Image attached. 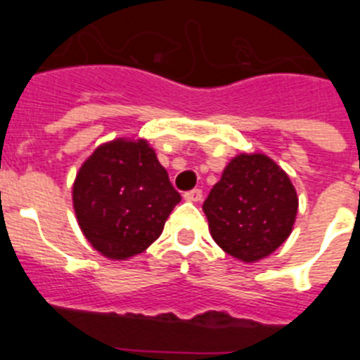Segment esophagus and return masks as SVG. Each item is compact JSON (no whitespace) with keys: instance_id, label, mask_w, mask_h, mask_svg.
Returning a JSON list of instances; mask_svg holds the SVG:
<instances>
[{"instance_id":"1","label":"esophagus","mask_w":360,"mask_h":360,"mask_svg":"<svg viewBox=\"0 0 360 360\" xmlns=\"http://www.w3.org/2000/svg\"><path fill=\"white\" fill-rule=\"evenodd\" d=\"M184 200H187V202H200V200H202V191L200 189L187 191L186 195H184Z\"/></svg>"}]
</instances>
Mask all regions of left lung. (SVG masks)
Listing matches in <instances>:
<instances>
[{"mask_svg":"<svg viewBox=\"0 0 360 360\" xmlns=\"http://www.w3.org/2000/svg\"><path fill=\"white\" fill-rule=\"evenodd\" d=\"M290 178L262 153H241L203 202L216 243L240 262H259L285 243L297 214Z\"/></svg>","mask_w":360,"mask_h":360,"instance_id":"left-lung-1","label":"left lung"}]
</instances>
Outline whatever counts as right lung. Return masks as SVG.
Returning <instances> with one entry per match:
<instances>
[{
  "mask_svg": "<svg viewBox=\"0 0 360 360\" xmlns=\"http://www.w3.org/2000/svg\"><path fill=\"white\" fill-rule=\"evenodd\" d=\"M72 196L82 234L110 259L144 252L182 200L144 139L98 146L81 165Z\"/></svg>",
  "mask_w": 360,
  "mask_h": 360,
  "instance_id": "right-lung-1",
  "label": "right lung"
}]
</instances>
